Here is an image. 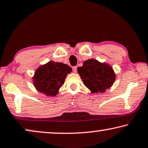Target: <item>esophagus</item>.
Segmentation results:
<instances>
[{
  "mask_svg": "<svg viewBox=\"0 0 148 148\" xmlns=\"http://www.w3.org/2000/svg\"><path fill=\"white\" fill-rule=\"evenodd\" d=\"M72 70H73L74 73H76L77 71V66H73V67H72Z\"/></svg>",
  "mask_w": 148,
  "mask_h": 148,
  "instance_id": "34e87169",
  "label": "esophagus"
}]
</instances>
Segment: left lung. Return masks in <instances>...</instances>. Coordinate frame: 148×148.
I'll use <instances>...</instances> for the list:
<instances>
[{
    "instance_id": "1",
    "label": "left lung",
    "mask_w": 148,
    "mask_h": 148,
    "mask_svg": "<svg viewBox=\"0 0 148 148\" xmlns=\"http://www.w3.org/2000/svg\"><path fill=\"white\" fill-rule=\"evenodd\" d=\"M83 83L92 94L104 93L115 82L116 75L109 64L97 60L88 59L77 68Z\"/></svg>"
}]
</instances>
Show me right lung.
Returning <instances> with one entry per match:
<instances>
[{
    "label": "right lung",
    "mask_w": 148,
    "mask_h": 148,
    "mask_svg": "<svg viewBox=\"0 0 148 148\" xmlns=\"http://www.w3.org/2000/svg\"><path fill=\"white\" fill-rule=\"evenodd\" d=\"M71 72L72 68L67 64L49 61L35 70L32 77L33 85L39 92L47 97H55Z\"/></svg>",
    "instance_id": "obj_1"
}]
</instances>
